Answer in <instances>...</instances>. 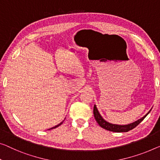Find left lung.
I'll return each mask as SVG.
<instances>
[{
    "label": "left lung",
    "mask_w": 160,
    "mask_h": 160,
    "mask_svg": "<svg viewBox=\"0 0 160 160\" xmlns=\"http://www.w3.org/2000/svg\"><path fill=\"white\" fill-rule=\"evenodd\" d=\"M152 110V109H151ZM150 110L148 113H147L146 115L144 116H143L142 118H139V120L134 121V122L131 123L129 124H126V125H118V124H113V123H111L106 121V120H104L103 117L101 116V114L98 112V110L97 107L95 105H94V108H93V114H94V117L95 119L96 120L97 123H98L99 126L102 127L104 129H106L108 131H111V132H127L128 131L133 129L137 125H139L142 121L144 120V118L148 115L149 113V112L151 111Z\"/></svg>",
    "instance_id": "left-lung-1"
}]
</instances>
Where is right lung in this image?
Segmentation results:
<instances>
[{
    "label": "right lung",
    "mask_w": 160,
    "mask_h": 160,
    "mask_svg": "<svg viewBox=\"0 0 160 160\" xmlns=\"http://www.w3.org/2000/svg\"><path fill=\"white\" fill-rule=\"evenodd\" d=\"M62 122H63V121H62ZM62 122H61L60 123H59L58 125H57V126H54V127H52V128H49V129H48V130H50V129H53V128H57V127H58L59 126H60V125L62 124Z\"/></svg>",
    "instance_id": "1"
}]
</instances>
